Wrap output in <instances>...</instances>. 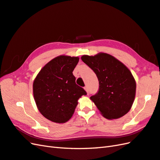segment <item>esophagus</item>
<instances>
[{
	"label": "esophagus",
	"mask_w": 160,
	"mask_h": 160,
	"mask_svg": "<svg viewBox=\"0 0 160 160\" xmlns=\"http://www.w3.org/2000/svg\"><path fill=\"white\" fill-rule=\"evenodd\" d=\"M84 88V90H86V92H87V94H88V87H87V86H86Z\"/></svg>",
	"instance_id": "34e87169"
}]
</instances>
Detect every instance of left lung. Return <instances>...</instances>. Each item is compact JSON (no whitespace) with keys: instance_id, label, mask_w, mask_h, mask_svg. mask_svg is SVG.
Returning a JSON list of instances; mask_svg holds the SVG:
<instances>
[{"instance_id":"obj_1","label":"left lung","mask_w":160,"mask_h":160,"mask_svg":"<svg viewBox=\"0 0 160 160\" xmlns=\"http://www.w3.org/2000/svg\"><path fill=\"white\" fill-rule=\"evenodd\" d=\"M98 79L99 89L90 99L101 115L107 119H116L128 112L136 93V82L127 67L106 53L81 57Z\"/></svg>"}]
</instances>
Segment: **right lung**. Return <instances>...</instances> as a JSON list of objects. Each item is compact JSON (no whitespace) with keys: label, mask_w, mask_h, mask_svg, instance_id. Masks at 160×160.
Segmentation results:
<instances>
[{"label":"right lung","mask_w":160,"mask_h":160,"mask_svg":"<svg viewBox=\"0 0 160 160\" xmlns=\"http://www.w3.org/2000/svg\"><path fill=\"white\" fill-rule=\"evenodd\" d=\"M78 57L60 56L46 63L33 84V97L42 115L57 123L69 121L74 112L78 100L86 91L76 84L72 72Z\"/></svg>","instance_id":"right-lung-1"}]
</instances>
